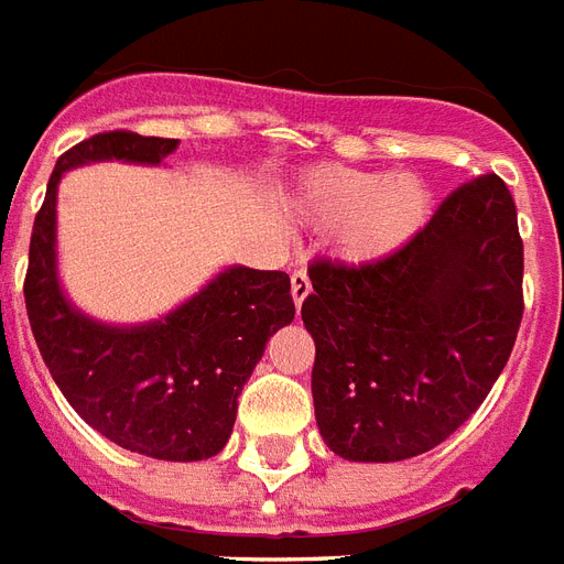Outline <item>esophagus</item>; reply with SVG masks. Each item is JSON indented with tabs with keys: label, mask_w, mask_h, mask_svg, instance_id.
<instances>
[{
	"label": "esophagus",
	"mask_w": 564,
	"mask_h": 564,
	"mask_svg": "<svg viewBox=\"0 0 564 564\" xmlns=\"http://www.w3.org/2000/svg\"><path fill=\"white\" fill-rule=\"evenodd\" d=\"M291 294H294V303H296V308H300V305L305 303V296L311 294V282H308V273H305L303 268H300V270H294V273H291Z\"/></svg>",
	"instance_id": "34e87169"
}]
</instances>
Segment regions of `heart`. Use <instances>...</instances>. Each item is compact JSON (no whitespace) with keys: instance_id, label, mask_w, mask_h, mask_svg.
I'll use <instances>...</instances> for the list:
<instances>
[{"instance_id":"obj_1","label":"heart","mask_w":564,"mask_h":564,"mask_svg":"<svg viewBox=\"0 0 564 564\" xmlns=\"http://www.w3.org/2000/svg\"><path fill=\"white\" fill-rule=\"evenodd\" d=\"M303 212L319 227H344V253L378 261L399 253L431 215V192L416 174L323 165L303 183Z\"/></svg>"}]
</instances>
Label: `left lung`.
<instances>
[{"mask_svg": "<svg viewBox=\"0 0 564 564\" xmlns=\"http://www.w3.org/2000/svg\"><path fill=\"white\" fill-rule=\"evenodd\" d=\"M308 276L319 434L344 460H408L448 440L510 360L524 314L516 200L498 174H480L399 253L314 259Z\"/></svg>", "mask_w": 564, "mask_h": 564, "instance_id": "obj_1", "label": "left lung"}]
</instances>
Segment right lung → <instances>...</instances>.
I'll use <instances>...</instances> for the list:
<instances>
[{
	"instance_id": "right-lung-1",
	"label": "right lung",
	"mask_w": 564,
	"mask_h": 564,
	"mask_svg": "<svg viewBox=\"0 0 564 564\" xmlns=\"http://www.w3.org/2000/svg\"><path fill=\"white\" fill-rule=\"evenodd\" d=\"M177 139L104 130L61 154L31 229L25 311L54 384L110 443L156 460H206L227 445L238 393L276 328L294 319L282 270L229 268L160 323L110 328L78 314L54 273V200L66 169L156 162Z\"/></svg>"
}]
</instances>
